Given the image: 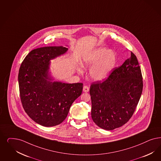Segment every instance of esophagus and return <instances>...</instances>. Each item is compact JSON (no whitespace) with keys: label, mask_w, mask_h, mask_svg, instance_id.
I'll return each instance as SVG.
<instances>
[{"label":"esophagus","mask_w":161,"mask_h":161,"mask_svg":"<svg viewBox=\"0 0 161 161\" xmlns=\"http://www.w3.org/2000/svg\"><path fill=\"white\" fill-rule=\"evenodd\" d=\"M89 91V87L87 86H84L83 87V92H88Z\"/></svg>","instance_id":"esophagus-1"}]
</instances>
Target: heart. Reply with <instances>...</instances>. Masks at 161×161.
I'll list each match as a JSON object with an SVG mask.
<instances>
[{"mask_svg": "<svg viewBox=\"0 0 161 161\" xmlns=\"http://www.w3.org/2000/svg\"><path fill=\"white\" fill-rule=\"evenodd\" d=\"M116 55L112 50L99 47L83 57L81 63L84 68H90V76L94 81H103L108 77L116 64ZM79 72L82 71L80 69Z\"/></svg>", "mask_w": 161, "mask_h": 161, "instance_id": "b5f03b06", "label": "heart"}]
</instances>
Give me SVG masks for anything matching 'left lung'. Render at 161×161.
Returning <instances> with one entry per match:
<instances>
[{"mask_svg": "<svg viewBox=\"0 0 161 161\" xmlns=\"http://www.w3.org/2000/svg\"><path fill=\"white\" fill-rule=\"evenodd\" d=\"M143 77L137 57L131 56L103 81L92 83V118L99 127L112 130L133 116L143 90Z\"/></svg>", "mask_w": 161, "mask_h": 161, "instance_id": "8db88e82", "label": "left lung"}]
</instances>
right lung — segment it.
Here are the masks:
<instances>
[{"mask_svg":"<svg viewBox=\"0 0 161 161\" xmlns=\"http://www.w3.org/2000/svg\"><path fill=\"white\" fill-rule=\"evenodd\" d=\"M68 48L48 46L31 50L22 61L18 83L22 107L34 121L44 127L63 122L83 84L52 82L48 76L50 60L65 53Z\"/></svg>","mask_w":161,"mask_h":161,"instance_id":"right-lung-1","label":"right lung"}]
</instances>
